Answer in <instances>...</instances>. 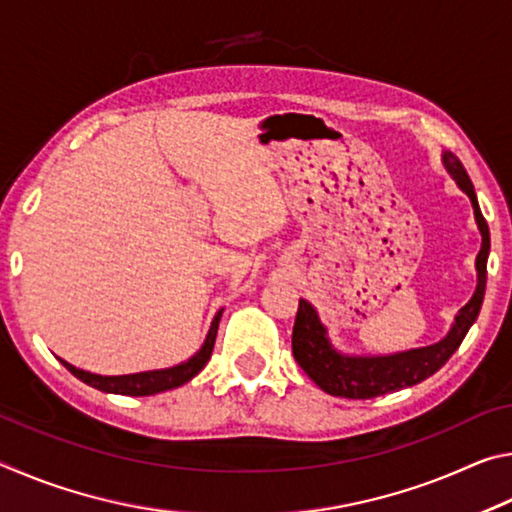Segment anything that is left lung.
<instances>
[{"label": "left lung", "instance_id": "obj_1", "mask_svg": "<svg viewBox=\"0 0 512 512\" xmlns=\"http://www.w3.org/2000/svg\"><path fill=\"white\" fill-rule=\"evenodd\" d=\"M443 164L456 185L463 189L474 207V219L481 232V250L476 255V291L470 302L458 311L454 325L449 329L443 341L427 345V348H415L406 352L384 354V357H357V354H343L329 341L327 327L320 323L318 311L311 302L300 298L296 325H293V357L300 368L307 372L309 379L318 388L334 397H348V400H370V397L395 393L400 388H409L420 384L433 372L440 370L449 361V357L463 343L467 329L474 325L479 316L485 280H488V255H490V230L485 223L479 201H476L474 185L467 176L461 160L452 151L443 153Z\"/></svg>", "mask_w": 512, "mask_h": 512}]
</instances>
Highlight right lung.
Instances as JSON below:
<instances>
[{
	"mask_svg": "<svg viewBox=\"0 0 512 512\" xmlns=\"http://www.w3.org/2000/svg\"><path fill=\"white\" fill-rule=\"evenodd\" d=\"M223 309L216 311V316L212 320L210 332L205 336V343L201 345L192 359H187L183 363L173 368H162V370H146V372H133V375H115V377H103V375H94V372L81 370L72 366V363L63 361V366L72 372L74 377H79L85 384L97 388V391L103 393H115V395H133V397H142V395H155L162 391H171V388H178L187 384L189 379H194L198 372L205 368V363L210 361L212 350H214V341H216V329H219V320H221Z\"/></svg>",
	"mask_w": 512,
	"mask_h": 512,
	"instance_id": "add662e5",
	"label": "right lung"
}]
</instances>
